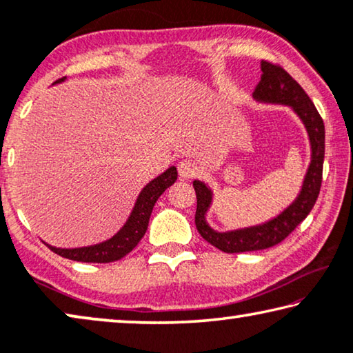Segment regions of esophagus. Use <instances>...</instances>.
<instances>
[{"instance_id": "34e87169", "label": "esophagus", "mask_w": 353, "mask_h": 353, "mask_svg": "<svg viewBox=\"0 0 353 353\" xmlns=\"http://www.w3.org/2000/svg\"><path fill=\"white\" fill-rule=\"evenodd\" d=\"M196 165H194V161L192 160H182L179 161L177 165V172H179V177L183 179V181H188V179H193L194 174H196Z\"/></svg>"}]
</instances>
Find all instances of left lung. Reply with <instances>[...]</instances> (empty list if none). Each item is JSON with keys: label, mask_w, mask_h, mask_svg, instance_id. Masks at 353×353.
Instances as JSON below:
<instances>
[{"label": "left lung", "mask_w": 353, "mask_h": 353, "mask_svg": "<svg viewBox=\"0 0 353 353\" xmlns=\"http://www.w3.org/2000/svg\"><path fill=\"white\" fill-rule=\"evenodd\" d=\"M260 68L261 81L255 88L254 99L256 103L265 104H283L298 115L309 138L311 161H309L298 196L281 214L265 223L228 231H219L210 227L208 212L212 206L214 192L206 182L193 181L194 192H196L194 225H196L199 234L209 244L217 247L219 250L227 252V254L263 250L282 243L311 212L317 201L320 185H322L325 159V125L322 117L307 93L285 70L268 61H261Z\"/></svg>", "instance_id": "8db88e82"}]
</instances>
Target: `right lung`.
Wrapping results in <instances>:
<instances>
[{
    "instance_id": "add662e5",
    "label": "right lung",
    "mask_w": 353,
    "mask_h": 353,
    "mask_svg": "<svg viewBox=\"0 0 353 353\" xmlns=\"http://www.w3.org/2000/svg\"><path fill=\"white\" fill-rule=\"evenodd\" d=\"M66 79H59V81L54 82L57 83L65 82ZM177 181V170L176 166H170L165 172H161L160 176L144 185L143 190L139 192L138 198H136V203L131 212L123 223V227L120 228L117 233H115L112 238H109L103 243L93 244V245H85V247H71V249H65V247H55L44 244L49 247L52 252H55L57 255L65 256L68 260L74 261H83V263H110L117 261L123 259L126 254H130L131 250L134 249L136 245L143 236L145 234L147 227H149V219L152 214V209H154L157 199H159L163 192L166 190L168 187H171L172 183Z\"/></svg>"
}]
</instances>
